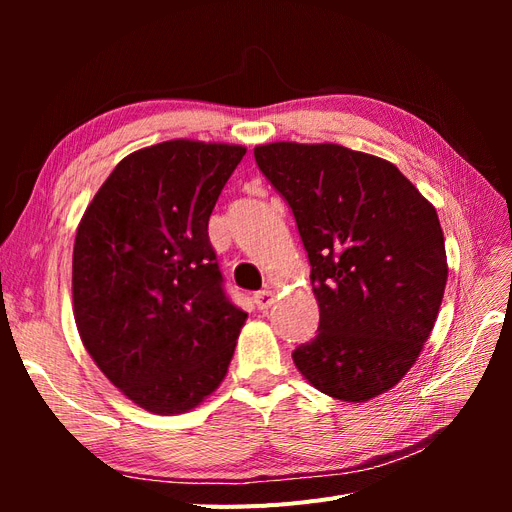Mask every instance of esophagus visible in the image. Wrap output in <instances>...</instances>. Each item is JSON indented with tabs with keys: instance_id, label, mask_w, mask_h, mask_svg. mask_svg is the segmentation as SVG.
<instances>
[{
	"instance_id": "esophagus-1",
	"label": "esophagus",
	"mask_w": 512,
	"mask_h": 512,
	"mask_svg": "<svg viewBox=\"0 0 512 512\" xmlns=\"http://www.w3.org/2000/svg\"><path fill=\"white\" fill-rule=\"evenodd\" d=\"M254 303L260 312H267V309L275 303V292L273 290H260L254 294Z\"/></svg>"
}]
</instances>
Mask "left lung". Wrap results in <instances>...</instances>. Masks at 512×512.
I'll list each match as a JSON object with an SVG mask.
<instances>
[{
    "instance_id": "8db88e82",
    "label": "left lung",
    "mask_w": 512,
    "mask_h": 512,
    "mask_svg": "<svg viewBox=\"0 0 512 512\" xmlns=\"http://www.w3.org/2000/svg\"><path fill=\"white\" fill-rule=\"evenodd\" d=\"M258 168L290 205L312 265L318 335L292 352L324 395L363 404L404 378L436 324L446 277L436 207L399 168L335 143H269Z\"/></svg>"
}]
</instances>
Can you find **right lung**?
<instances>
[{"label":"right lung","mask_w":512,"mask_h":512,"mask_svg":"<svg viewBox=\"0 0 512 512\" xmlns=\"http://www.w3.org/2000/svg\"><path fill=\"white\" fill-rule=\"evenodd\" d=\"M245 147L175 138L123 158L74 239L76 329L138 408L183 414L222 384L247 314L226 299L209 218Z\"/></svg>","instance_id":"1"}]
</instances>
